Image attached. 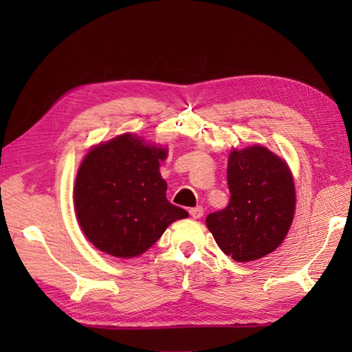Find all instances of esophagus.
Here are the masks:
<instances>
[{
  "instance_id": "34e87169",
  "label": "esophagus",
  "mask_w": 352,
  "mask_h": 352,
  "mask_svg": "<svg viewBox=\"0 0 352 352\" xmlns=\"http://www.w3.org/2000/svg\"><path fill=\"white\" fill-rule=\"evenodd\" d=\"M189 214H190V217H194V219H201L202 216H204V208H202L201 206L190 208L189 210Z\"/></svg>"
}]
</instances>
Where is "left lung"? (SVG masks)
<instances>
[{"instance_id":"obj_1","label":"left lung","mask_w":352,"mask_h":352,"mask_svg":"<svg viewBox=\"0 0 352 352\" xmlns=\"http://www.w3.org/2000/svg\"><path fill=\"white\" fill-rule=\"evenodd\" d=\"M228 186V207L207 217L220 250L239 263L273 252L285 239L295 212V186L286 163L260 145L233 150Z\"/></svg>"}]
</instances>
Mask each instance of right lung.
<instances>
[{
	"label": "right lung",
	"mask_w": 352,
	"mask_h": 352,
	"mask_svg": "<svg viewBox=\"0 0 352 352\" xmlns=\"http://www.w3.org/2000/svg\"><path fill=\"white\" fill-rule=\"evenodd\" d=\"M164 148L129 133L95 146L85 157L74 184V208L87 238L113 257L145 252L170 223L188 211L170 204L160 175Z\"/></svg>",
	"instance_id": "obj_1"
}]
</instances>
